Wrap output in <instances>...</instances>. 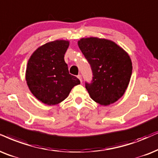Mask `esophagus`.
I'll list each match as a JSON object with an SVG mask.
<instances>
[{"instance_id": "esophagus-1", "label": "esophagus", "mask_w": 158, "mask_h": 158, "mask_svg": "<svg viewBox=\"0 0 158 158\" xmlns=\"http://www.w3.org/2000/svg\"><path fill=\"white\" fill-rule=\"evenodd\" d=\"M78 78H79V79L80 80L81 82H82V79H81V75H78Z\"/></svg>"}]
</instances>
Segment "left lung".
<instances>
[{"mask_svg":"<svg viewBox=\"0 0 158 158\" xmlns=\"http://www.w3.org/2000/svg\"><path fill=\"white\" fill-rule=\"evenodd\" d=\"M78 46L90 64L93 81L85 87L94 101L108 106L124 95L132 74V62L127 52L111 40L82 38Z\"/></svg>","mask_w":158,"mask_h":158,"instance_id":"1","label":"left lung"}]
</instances>
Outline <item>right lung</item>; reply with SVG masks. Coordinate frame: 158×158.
<instances>
[{
    "label": "right lung",
    "mask_w": 158,
    "mask_h": 158,
    "mask_svg": "<svg viewBox=\"0 0 158 158\" xmlns=\"http://www.w3.org/2000/svg\"><path fill=\"white\" fill-rule=\"evenodd\" d=\"M69 41L56 40L35 49L27 62L25 79L34 96L45 104H58L80 81L69 72L64 55Z\"/></svg>",
    "instance_id": "right-lung-1"
}]
</instances>
